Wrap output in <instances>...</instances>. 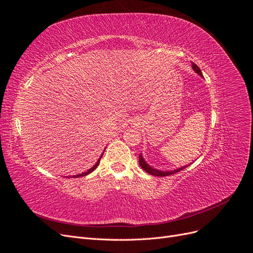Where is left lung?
<instances>
[{"instance_id":"1","label":"left lung","mask_w":253,"mask_h":253,"mask_svg":"<svg viewBox=\"0 0 253 253\" xmlns=\"http://www.w3.org/2000/svg\"><path fill=\"white\" fill-rule=\"evenodd\" d=\"M192 67H193V70L195 71V73H197L198 75L202 76V77H203V74H202V72H201V70H200V67H198V66H197L196 64H194V63H192ZM139 165H140V167H141L142 169H143L145 172H147V173H149V174H151V175H154V176H162V177H163V176H169V175L177 173V172L183 170V169H185V168L188 167V165H187V166H185V167L178 168V169H175V170H172V171H160V170L154 169V168H152L151 166H149L147 163H145V160L143 159V157H142L141 154H139Z\"/></svg>"}]
</instances>
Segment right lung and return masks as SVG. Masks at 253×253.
I'll return each mask as SVG.
<instances>
[{
    "label": "right lung",
    "mask_w": 253,
    "mask_h": 253,
    "mask_svg": "<svg viewBox=\"0 0 253 253\" xmlns=\"http://www.w3.org/2000/svg\"><path fill=\"white\" fill-rule=\"evenodd\" d=\"M104 153V152H103ZM103 153H102V154H101V156L100 157H99V159H98V162L93 166V167H91L90 168V169L89 170H87L86 172H83V173H81V174H77V175H74L73 176V177L74 178H76V177H81V176H85V175H87V174H89V173H91V172H93L95 169H96V168L99 166V163H100V159H101V157H102V155H103Z\"/></svg>",
    "instance_id": "right-lung-1"
}]
</instances>
